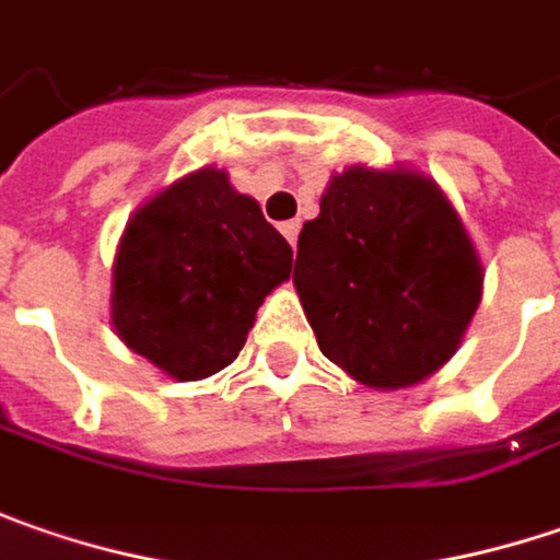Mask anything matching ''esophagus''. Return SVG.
<instances>
[{"mask_svg": "<svg viewBox=\"0 0 560 560\" xmlns=\"http://www.w3.org/2000/svg\"><path fill=\"white\" fill-rule=\"evenodd\" d=\"M279 229H281V234L288 237V244H291V247H298V234H301V222H281Z\"/></svg>", "mask_w": 560, "mask_h": 560, "instance_id": "34e87169", "label": "esophagus"}]
</instances>
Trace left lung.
Masks as SVG:
<instances>
[{
  "label": "left lung",
  "mask_w": 560,
  "mask_h": 560,
  "mask_svg": "<svg viewBox=\"0 0 560 560\" xmlns=\"http://www.w3.org/2000/svg\"><path fill=\"white\" fill-rule=\"evenodd\" d=\"M294 288L319 351L370 388L432 376L482 298L457 212L413 172L348 168L298 237Z\"/></svg>",
  "instance_id": "8db88e82"
}]
</instances>
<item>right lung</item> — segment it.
I'll return each instance as SVG.
<instances>
[{
    "label": "right lung",
    "instance_id": "obj_1",
    "mask_svg": "<svg viewBox=\"0 0 560 560\" xmlns=\"http://www.w3.org/2000/svg\"><path fill=\"white\" fill-rule=\"evenodd\" d=\"M291 244L229 175L200 168L135 212L112 269V326L168 376L194 382L241 353Z\"/></svg>",
    "mask_w": 560,
    "mask_h": 560
}]
</instances>
